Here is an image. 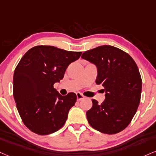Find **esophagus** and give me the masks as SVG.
<instances>
[{
    "label": "esophagus",
    "mask_w": 156,
    "mask_h": 156,
    "mask_svg": "<svg viewBox=\"0 0 156 156\" xmlns=\"http://www.w3.org/2000/svg\"><path fill=\"white\" fill-rule=\"evenodd\" d=\"M76 98H77V101H81V100L84 98V96L82 93H76Z\"/></svg>",
    "instance_id": "34e87169"
}]
</instances>
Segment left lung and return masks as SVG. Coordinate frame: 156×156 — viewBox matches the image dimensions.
I'll return each instance as SVG.
<instances>
[{"instance_id":"left-lung-1","label":"left lung","mask_w":156,"mask_h":156,"mask_svg":"<svg viewBox=\"0 0 156 156\" xmlns=\"http://www.w3.org/2000/svg\"><path fill=\"white\" fill-rule=\"evenodd\" d=\"M82 58L97 67L96 83L105 91L104 101L93 100L87 111L92 127L105 134H116L131 122L139 106L142 79L139 69L128 53L111 45L85 51Z\"/></svg>"}]
</instances>
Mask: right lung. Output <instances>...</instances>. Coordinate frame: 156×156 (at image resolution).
I'll list each match as a JSON object with an SVG mask.
<instances>
[{
    "label": "right lung",
    "instance_id": "1",
    "mask_svg": "<svg viewBox=\"0 0 156 156\" xmlns=\"http://www.w3.org/2000/svg\"><path fill=\"white\" fill-rule=\"evenodd\" d=\"M81 54L38 45L23 55L13 74V98L22 122L32 132L46 135L64 125L76 95L62 96L53 84L62 80L69 65Z\"/></svg>",
    "mask_w": 156,
    "mask_h": 156
}]
</instances>
